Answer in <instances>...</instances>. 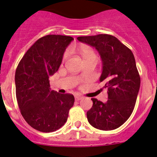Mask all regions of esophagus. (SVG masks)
I'll list each match as a JSON object with an SVG mask.
<instances>
[{
    "label": "esophagus",
    "instance_id": "34e87169",
    "mask_svg": "<svg viewBox=\"0 0 157 157\" xmlns=\"http://www.w3.org/2000/svg\"><path fill=\"white\" fill-rule=\"evenodd\" d=\"M82 98H83V96H80V95H75V99L76 100V101H78V100H81Z\"/></svg>",
    "mask_w": 157,
    "mask_h": 157
}]
</instances>
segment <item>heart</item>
<instances>
[{"label": "heart", "instance_id": "heart-1", "mask_svg": "<svg viewBox=\"0 0 157 157\" xmlns=\"http://www.w3.org/2000/svg\"><path fill=\"white\" fill-rule=\"evenodd\" d=\"M75 50L82 56L84 61L85 60L92 59V58H96V55L95 51L91 48L90 47H88L86 45H82L80 47H77ZM67 56V54H65L64 56V59H65Z\"/></svg>", "mask_w": 157, "mask_h": 157}]
</instances>
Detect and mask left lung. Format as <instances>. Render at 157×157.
I'll list each match as a JSON object with an SVG mask.
<instances>
[{
	"label": "left lung",
	"instance_id": "left-lung-1",
	"mask_svg": "<svg viewBox=\"0 0 157 157\" xmlns=\"http://www.w3.org/2000/svg\"><path fill=\"white\" fill-rule=\"evenodd\" d=\"M95 47L102 61L100 82L107 88L105 103L91 98L93 106L87 112V120L95 128L112 131L122 125L134 109L140 87V76L132 51L116 37L107 34L77 38Z\"/></svg>",
	"mask_w": 157,
	"mask_h": 157
}]
</instances>
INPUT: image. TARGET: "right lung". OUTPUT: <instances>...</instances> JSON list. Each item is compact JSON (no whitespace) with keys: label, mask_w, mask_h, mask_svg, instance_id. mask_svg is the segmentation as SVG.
Masks as SVG:
<instances>
[{"label":"right lung","mask_w":157,"mask_h":157,"mask_svg":"<svg viewBox=\"0 0 157 157\" xmlns=\"http://www.w3.org/2000/svg\"><path fill=\"white\" fill-rule=\"evenodd\" d=\"M70 36L48 35L38 39L19 62L15 92L21 113L37 131L50 133L66 123L73 106V95L51 90L49 76L58 71Z\"/></svg>","instance_id":"right-lung-1"}]
</instances>
